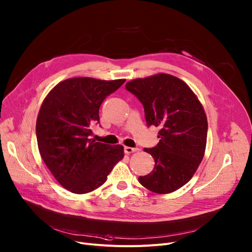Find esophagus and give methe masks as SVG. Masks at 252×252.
Instances as JSON below:
<instances>
[{
	"label": "esophagus",
	"instance_id": "obj_1",
	"mask_svg": "<svg viewBox=\"0 0 252 252\" xmlns=\"http://www.w3.org/2000/svg\"><path fill=\"white\" fill-rule=\"evenodd\" d=\"M139 149L138 148H131V147H125V153L126 154H131L137 152Z\"/></svg>",
	"mask_w": 252,
	"mask_h": 252
}]
</instances>
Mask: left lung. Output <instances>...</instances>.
Here are the masks:
<instances>
[{"instance_id":"1","label":"left lung","mask_w":252,"mask_h":252,"mask_svg":"<svg viewBox=\"0 0 252 252\" xmlns=\"http://www.w3.org/2000/svg\"><path fill=\"white\" fill-rule=\"evenodd\" d=\"M126 89L143 104L147 126L160 127L157 146L144 149L154 158V169L139 182L156 193L173 192L191 179L204 158V107L186 83L168 74L132 80Z\"/></svg>"}]
</instances>
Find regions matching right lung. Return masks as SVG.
Segmentation results:
<instances>
[{
    "label": "right lung",
    "instance_id": "add662e5",
    "mask_svg": "<svg viewBox=\"0 0 252 252\" xmlns=\"http://www.w3.org/2000/svg\"><path fill=\"white\" fill-rule=\"evenodd\" d=\"M125 82L66 79L47 94L40 107L36 121L39 153L61 186L73 193L101 187L124 158L122 145L99 143L90 137L93 125L99 124L100 105Z\"/></svg>",
    "mask_w": 252,
    "mask_h": 252
}]
</instances>
